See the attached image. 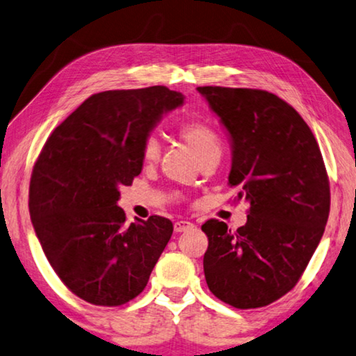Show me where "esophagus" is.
<instances>
[{"label":"esophagus","instance_id":"34e87169","mask_svg":"<svg viewBox=\"0 0 356 356\" xmlns=\"http://www.w3.org/2000/svg\"><path fill=\"white\" fill-rule=\"evenodd\" d=\"M192 227H194V224H192V222H189V220L179 219V220H177V222H175V225H173V229H175V232L181 233V232H186V230H191V229H192Z\"/></svg>","mask_w":356,"mask_h":356}]
</instances>
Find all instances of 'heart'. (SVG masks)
<instances>
[{"label":"heart","mask_w":356,"mask_h":356,"mask_svg":"<svg viewBox=\"0 0 356 356\" xmlns=\"http://www.w3.org/2000/svg\"><path fill=\"white\" fill-rule=\"evenodd\" d=\"M178 134L192 153L197 156L200 162L209 159H218L222 153V142L216 129L203 120H188L179 124ZM161 147L154 137H147L142 143V162L147 165L154 164L159 157Z\"/></svg>","instance_id":"b5f03b06"}]
</instances>
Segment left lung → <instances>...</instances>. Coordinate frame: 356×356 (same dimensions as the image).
Returning <instances> with one entry per match:
<instances>
[{
	"instance_id": "left-lung-1",
	"label": "left lung",
	"mask_w": 356,
	"mask_h": 356,
	"mask_svg": "<svg viewBox=\"0 0 356 356\" xmlns=\"http://www.w3.org/2000/svg\"><path fill=\"white\" fill-rule=\"evenodd\" d=\"M233 143L230 186L249 203L232 230L208 219L203 270L208 289L238 309L275 302L305 273L330 214V179L309 126L273 92L199 86Z\"/></svg>"
}]
</instances>
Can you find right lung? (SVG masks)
I'll return each instance as SVG.
<instances>
[{
	"label": "right lung",
	"instance_id": "right-lung-1",
	"mask_svg": "<svg viewBox=\"0 0 356 356\" xmlns=\"http://www.w3.org/2000/svg\"><path fill=\"white\" fill-rule=\"evenodd\" d=\"M183 101L167 86L96 92L51 132L34 162L33 227L58 277L86 302L113 307L136 298L170 240V219L127 224L116 202L142 172L143 140Z\"/></svg>",
	"mask_w": 356,
	"mask_h": 356
}]
</instances>
